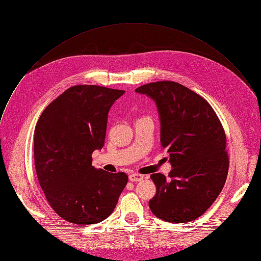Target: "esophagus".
Here are the masks:
<instances>
[{
  "label": "esophagus",
  "mask_w": 261,
  "mask_h": 261,
  "mask_svg": "<svg viewBox=\"0 0 261 261\" xmlns=\"http://www.w3.org/2000/svg\"><path fill=\"white\" fill-rule=\"evenodd\" d=\"M129 179L131 181H141L144 179V175L138 174V173H132V174L129 175Z\"/></svg>",
  "instance_id": "1"
}]
</instances>
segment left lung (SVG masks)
I'll return each mask as SVG.
<instances>
[{
	"label": "left lung",
	"instance_id": "obj_1",
	"mask_svg": "<svg viewBox=\"0 0 261 261\" xmlns=\"http://www.w3.org/2000/svg\"><path fill=\"white\" fill-rule=\"evenodd\" d=\"M158 107L161 144L168 150L172 170L167 178L151 175L156 187L149 201L152 213L168 222H189L215 201L228 176L225 134L215 111L204 98L176 82L138 87Z\"/></svg>",
	"mask_w": 261,
	"mask_h": 261
}]
</instances>
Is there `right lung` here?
Here are the masks:
<instances>
[{"label":"right lung","instance_id":"1","mask_svg":"<svg viewBox=\"0 0 261 261\" xmlns=\"http://www.w3.org/2000/svg\"><path fill=\"white\" fill-rule=\"evenodd\" d=\"M124 90L77 85L52 100L34 130V165L44 194L65 220L88 225L111 215L128 182L124 172L92 166L105 144L108 113Z\"/></svg>","mask_w":261,"mask_h":261}]
</instances>
